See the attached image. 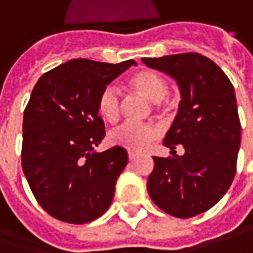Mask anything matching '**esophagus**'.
<instances>
[{
	"label": "esophagus",
	"instance_id": "esophagus-1",
	"mask_svg": "<svg viewBox=\"0 0 253 253\" xmlns=\"http://www.w3.org/2000/svg\"><path fill=\"white\" fill-rule=\"evenodd\" d=\"M138 154H135V152H128V161H135L137 158H138Z\"/></svg>",
	"mask_w": 253,
	"mask_h": 253
}]
</instances>
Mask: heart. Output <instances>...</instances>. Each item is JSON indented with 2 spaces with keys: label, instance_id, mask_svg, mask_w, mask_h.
Wrapping results in <instances>:
<instances>
[{
  "label": "heart",
  "instance_id": "1",
  "mask_svg": "<svg viewBox=\"0 0 253 253\" xmlns=\"http://www.w3.org/2000/svg\"><path fill=\"white\" fill-rule=\"evenodd\" d=\"M130 85L140 95L152 102L154 111L163 113L168 109L165 98L169 92V83L159 73L154 70L138 72L130 79ZM97 111L99 116L108 123H115L119 120L122 112V95L115 85L109 84L99 92L97 99ZM158 135V128L151 123H125L113 128L109 133V138L113 144L128 151H141L147 148L152 141H155Z\"/></svg>",
  "mask_w": 253,
  "mask_h": 253
}]
</instances>
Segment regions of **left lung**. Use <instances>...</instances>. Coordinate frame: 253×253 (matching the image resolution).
Here are the masks:
<instances>
[{"label":"left lung","mask_w":253,"mask_h":253,"mask_svg":"<svg viewBox=\"0 0 253 253\" xmlns=\"http://www.w3.org/2000/svg\"><path fill=\"white\" fill-rule=\"evenodd\" d=\"M142 61L173 77L181 92L163 141L173 156H154L148 194L163 212L188 219L216 205L234 180L241 144L234 87L214 62L197 52ZM178 143L186 151L183 157L175 155Z\"/></svg>","instance_id":"1"}]
</instances>
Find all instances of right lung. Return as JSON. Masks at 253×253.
<instances>
[{
    "label": "right lung",
    "mask_w": 253,
    "mask_h": 253,
    "mask_svg": "<svg viewBox=\"0 0 253 253\" xmlns=\"http://www.w3.org/2000/svg\"><path fill=\"white\" fill-rule=\"evenodd\" d=\"M135 61L72 59L44 73L23 113L22 169L40 206L52 217L84 224L111 206L127 152L94 148L105 137L97 99Z\"/></svg>",
    "instance_id": "add662e5"
}]
</instances>
